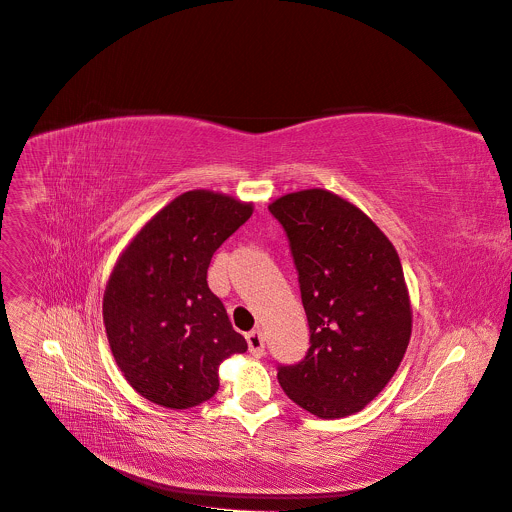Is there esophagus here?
<instances>
[{"instance_id": "obj_1", "label": "esophagus", "mask_w": 512, "mask_h": 512, "mask_svg": "<svg viewBox=\"0 0 512 512\" xmlns=\"http://www.w3.org/2000/svg\"><path fill=\"white\" fill-rule=\"evenodd\" d=\"M247 344H249V353L253 357H261L263 351H265V342H263V336L259 330H253L247 334Z\"/></svg>"}]
</instances>
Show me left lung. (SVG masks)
Instances as JSON below:
<instances>
[{
  "label": "left lung",
  "instance_id": "left-lung-1",
  "mask_svg": "<svg viewBox=\"0 0 512 512\" xmlns=\"http://www.w3.org/2000/svg\"><path fill=\"white\" fill-rule=\"evenodd\" d=\"M270 213L286 232L309 321V351L278 365L305 411L336 419L361 411L398 369L411 338V303L392 242L330 191L284 195Z\"/></svg>",
  "mask_w": 512,
  "mask_h": 512
}]
</instances>
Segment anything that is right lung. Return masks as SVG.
Masks as SVG:
<instances>
[{
    "label": "right lung",
    "mask_w": 512,
    "mask_h": 512,
    "mask_svg": "<svg viewBox=\"0 0 512 512\" xmlns=\"http://www.w3.org/2000/svg\"><path fill=\"white\" fill-rule=\"evenodd\" d=\"M251 213L232 197L188 191L118 259L103 297L107 340L128 384L155 405H201L220 388V363L247 351L207 286V267Z\"/></svg>",
    "instance_id": "add662e5"
}]
</instances>
